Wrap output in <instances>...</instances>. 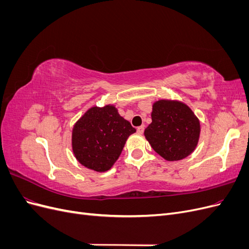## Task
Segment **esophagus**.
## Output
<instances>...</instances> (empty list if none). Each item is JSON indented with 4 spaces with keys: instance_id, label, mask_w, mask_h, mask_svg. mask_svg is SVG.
I'll use <instances>...</instances> for the list:
<instances>
[{
    "instance_id": "obj_1",
    "label": "esophagus",
    "mask_w": 249,
    "mask_h": 249,
    "mask_svg": "<svg viewBox=\"0 0 249 249\" xmlns=\"http://www.w3.org/2000/svg\"><path fill=\"white\" fill-rule=\"evenodd\" d=\"M143 132H144V125H140V126L137 127V133L139 135H141Z\"/></svg>"
}]
</instances>
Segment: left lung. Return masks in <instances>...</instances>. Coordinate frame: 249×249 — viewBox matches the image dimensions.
Instances as JSON below:
<instances>
[{
    "instance_id": "1",
    "label": "left lung",
    "mask_w": 249,
    "mask_h": 249,
    "mask_svg": "<svg viewBox=\"0 0 249 249\" xmlns=\"http://www.w3.org/2000/svg\"><path fill=\"white\" fill-rule=\"evenodd\" d=\"M200 123L193 111L179 101L159 100L153 104L152 124L144 136L155 152L167 161H179L196 148Z\"/></svg>"
}]
</instances>
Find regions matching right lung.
<instances>
[{
  "mask_svg": "<svg viewBox=\"0 0 249 249\" xmlns=\"http://www.w3.org/2000/svg\"><path fill=\"white\" fill-rule=\"evenodd\" d=\"M135 132L113 105L91 107L72 127L73 155L86 168L105 172L117 161L126 139Z\"/></svg>",
  "mask_w": 249,
  "mask_h": 249,
  "instance_id": "1",
  "label": "right lung"
}]
</instances>
